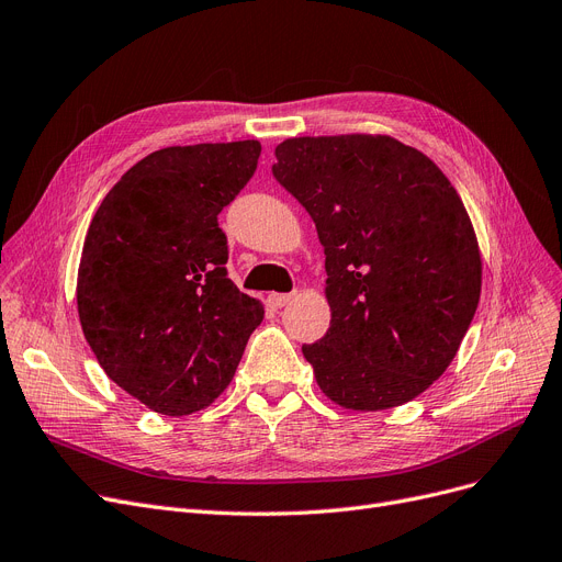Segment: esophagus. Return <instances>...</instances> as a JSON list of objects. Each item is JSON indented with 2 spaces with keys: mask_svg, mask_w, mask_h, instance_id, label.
<instances>
[{
  "mask_svg": "<svg viewBox=\"0 0 562 562\" xmlns=\"http://www.w3.org/2000/svg\"><path fill=\"white\" fill-rule=\"evenodd\" d=\"M294 296H296V292H292V294H268V303L273 307H284V305L294 301Z\"/></svg>",
  "mask_w": 562,
  "mask_h": 562,
  "instance_id": "34e87169",
  "label": "esophagus"
}]
</instances>
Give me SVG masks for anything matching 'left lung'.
Here are the masks:
<instances>
[{
	"label": "left lung",
	"mask_w": 562,
	"mask_h": 562,
	"mask_svg": "<svg viewBox=\"0 0 562 562\" xmlns=\"http://www.w3.org/2000/svg\"><path fill=\"white\" fill-rule=\"evenodd\" d=\"M273 176L317 226L330 326L303 345L345 409L417 398L461 347L482 294V255L461 196L417 148L370 134L301 136Z\"/></svg>",
	"instance_id": "obj_1"
}]
</instances>
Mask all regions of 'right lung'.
I'll return each mask as SVG.
<instances>
[{
  "label": "right lung",
  "mask_w": 562,
  "mask_h": 562,
  "mask_svg": "<svg viewBox=\"0 0 562 562\" xmlns=\"http://www.w3.org/2000/svg\"><path fill=\"white\" fill-rule=\"evenodd\" d=\"M259 140L164 148L97 207L78 266V317L103 372L166 417L232 382L263 307L226 276L217 215L255 176Z\"/></svg>",
  "instance_id": "add662e5"
}]
</instances>
